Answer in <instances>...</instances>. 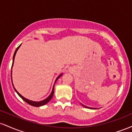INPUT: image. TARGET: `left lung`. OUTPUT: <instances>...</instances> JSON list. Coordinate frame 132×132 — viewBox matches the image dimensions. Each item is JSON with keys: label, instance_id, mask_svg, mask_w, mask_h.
<instances>
[{"label": "left lung", "instance_id": "1", "mask_svg": "<svg viewBox=\"0 0 132 132\" xmlns=\"http://www.w3.org/2000/svg\"><path fill=\"white\" fill-rule=\"evenodd\" d=\"M81 104L82 105V106H83V107H85V108H87V109H96V108H92V107H87V106H86V105H83L82 104H81Z\"/></svg>", "mask_w": 132, "mask_h": 132}]
</instances>
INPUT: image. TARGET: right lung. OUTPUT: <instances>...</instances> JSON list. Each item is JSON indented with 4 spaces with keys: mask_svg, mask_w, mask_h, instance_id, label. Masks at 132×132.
<instances>
[{
    "mask_svg": "<svg viewBox=\"0 0 132 132\" xmlns=\"http://www.w3.org/2000/svg\"><path fill=\"white\" fill-rule=\"evenodd\" d=\"M22 45V44H21ZM21 45H20V46H19L17 47V48L16 49L14 53V54H13V62H12V68H13V63H14V60H15V55H16V51H18V50L19 49V48L20 47ZM63 75V73L60 74V75L58 76L57 77L55 81H54V85L53 86V89H52V90H51V94H50L49 96L48 97H46V99H45L44 100H43V101H31V100H29L28 99H26L25 97H24L23 96H22V95L20 94L19 93V92L17 91V90H16V89L15 88L14 86H13V81H12V70L11 71V80H12V86L13 87V89H14V90H15V92L17 93V94L19 95L20 97L25 102H26L27 103H28V104H30V105H32V106H34V107H40V106H43L44 105H45V104H46L47 103H48L50 102V101L52 99L53 96V94H54V84H55L56 82V81L57 79H58L59 78H60V77L61 76Z\"/></svg>",
    "mask_w": 132,
    "mask_h": 132,
    "instance_id": "add662e5",
    "label": "right lung"
}]
</instances>
